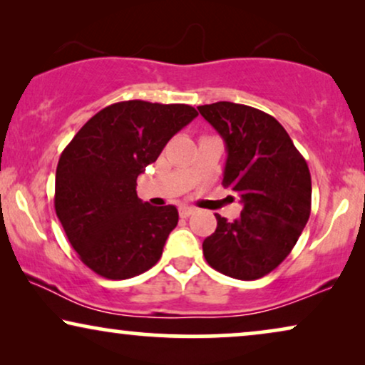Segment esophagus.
Returning <instances> with one entry per match:
<instances>
[{"instance_id":"1","label":"esophagus","mask_w":365,"mask_h":365,"mask_svg":"<svg viewBox=\"0 0 365 365\" xmlns=\"http://www.w3.org/2000/svg\"><path fill=\"white\" fill-rule=\"evenodd\" d=\"M194 212H196V209H194V207H189V206L179 207V216H181V217H189V216H192Z\"/></svg>"}]
</instances>
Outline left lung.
Returning <instances> with one entry per match:
<instances>
[{
    "label": "left lung",
    "instance_id": "1",
    "mask_svg": "<svg viewBox=\"0 0 365 365\" xmlns=\"http://www.w3.org/2000/svg\"><path fill=\"white\" fill-rule=\"evenodd\" d=\"M197 109L226 143L222 186L244 206L232 222L216 214V231L202 242L204 257L224 276L264 277L291 254L311 216L307 163L281 123L261 109L229 101Z\"/></svg>",
    "mask_w": 365,
    "mask_h": 365
}]
</instances>
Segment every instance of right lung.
<instances>
[{
  "label": "right lung",
  "mask_w": 365,
  "mask_h": 365,
  "mask_svg": "<svg viewBox=\"0 0 365 365\" xmlns=\"http://www.w3.org/2000/svg\"><path fill=\"white\" fill-rule=\"evenodd\" d=\"M196 116L189 104L114 103L94 114L64 148L54 209L79 259L98 276L121 281L159 261L179 214L174 206L143 202L136 181Z\"/></svg>",
  "instance_id": "1"
}]
</instances>
